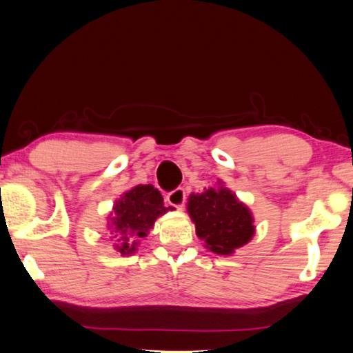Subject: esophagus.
<instances>
[{
    "mask_svg": "<svg viewBox=\"0 0 353 353\" xmlns=\"http://www.w3.org/2000/svg\"><path fill=\"white\" fill-rule=\"evenodd\" d=\"M185 190L183 188H176L172 190L171 192L167 194V202L168 205H171L172 208H177V210H182V206L185 203Z\"/></svg>",
    "mask_w": 353,
    "mask_h": 353,
    "instance_id": "esophagus-1",
    "label": "esophagus"
}]
</instances>
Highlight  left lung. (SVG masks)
Returning <instances> with one entry per match:
<instances>
[{
	"label": "left lung",
	"mask_w": 353,
	"mask_h": 353,
	"mask_svg": "<svg viewBox=\"0 0 353 353\" xmlns=\"http://www.w3.org/2000/svg\"><path fill=\"white\" fill-rule=\"evenodd\" d=\"M196 234L217 255H231L250 243L255 234L254 216L236 192L219 181L203 192H191L186 203Z\"/></svg>",
	"instance_id": "left-lung-1"
}]
</instances>
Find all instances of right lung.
<instances>
[{
	"label": "right lung",
	"mask_w": 353,
	"mask_h": 353,
	"mask_svg": "<svg viewBox=\"0 0 353 353\" xmlns=\"http://www.w3.org/2000/svg\"><path fill=\"white\" fill-rule=\"evenodd\" d=\"M167 211L162 194L153 185H136L123 192L107 217L108 231L116 241L114 250L121 255L134 254L141 240L154 226L156 219Z\"/></svg>",
	"instance_id": "obj_1"
}]
</instances>
